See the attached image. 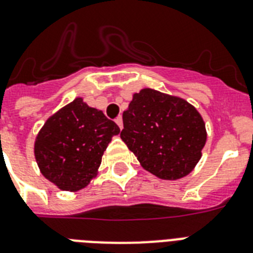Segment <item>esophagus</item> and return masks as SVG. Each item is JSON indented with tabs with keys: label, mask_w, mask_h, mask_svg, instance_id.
<instances>
[{
	"label": "esophagus",
	"mask_w": 253,
	"mask_h": 253,
	"mask_svg": "<svg viewBox=\"0 0 253 253\" xmlns=\"http://www.w3.org/2000/svg\"><path fill=\"white\" fill-rule=\"evenodd\" d=\"M116 123H117V125H118V127H120L121 130H122V127H123L122 117H117V118H116Z\"/></svg>",
	"instance_id": "esophagus-1"
}]
</instances>
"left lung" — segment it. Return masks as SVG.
<instances>
[{"mask_svg":"<svg viewBox=\"0 0 253 253\" xmlns=\"http://www.w3.org/2000/svg\"><path fill=\"white\" fill-rule=\"evenodd\" d=\"M121 139L140 165L163 180L181 179L202 157L203 118L180 97L143 88L123 112Z\"/></svg>","mask_w":253,"mask_h":253,"instance_id":"1","label":"left lung"}]
</instances>
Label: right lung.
<instances>
[{"label": "right lung", "mask_w": 253, "mask_h": 253, "mask_svg": "<svg viewBox=\"0 0 253 253\" xmlns=\"http://www.w3.org/2000/svg\"><path fill=\"white\" fill-rule=\"evenodd\" d=\"M118 133L116 122L77 97L51 116L38 132L36 161L48 181L76 192L96 176L108 144Z\"/></svg>", "instance_id": "right-lung-1"}]
</instances>
